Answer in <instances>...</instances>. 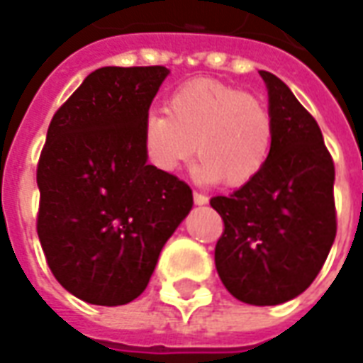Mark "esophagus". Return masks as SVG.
Wrapping results in <instances>:
<instances>
[{"mask_svg":"<svg viewBox=\"0 0 363 363\" xmlns=\"http://www.w3.org/2000/svg\"><path fill=\"white\" fill-rule=\"evenodd\" d=\"M192 199H194V202H196L199 206H202V204H206V202H208V196H204V194H200V192H196V190H194Z\"/></svg>","mask_w":363,"mask_h":363,"instance_id":"34e87169","label":"esophagus"}]
</instances>
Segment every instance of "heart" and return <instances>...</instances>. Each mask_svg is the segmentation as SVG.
<instances>
[{"mask_svg": "<svg viewBox=\"0 0 363 363\" xmlns=\"http://www.w3.org/2000/svg\"><path fill=\"white\" fill-rule=\"evenodd\" d=\"M273 138V113L261 98L196 78L169 96L164 111L147 116L141 143L147 161L163 173H174L196 151L200 181L238 189L265 169Z\"/></svg>", "mask_w": 363, "mask_h": 363, "instance_id": "1", "label": "heart"}]
</instances>
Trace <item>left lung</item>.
I'll return each instance as SVG.
<instances>
[{
	"label": "left lung",
	"instance_id": "left-lung-1",
	"mask_svg": "<svg viewBox=\"0 0 363 363\" xmlns=\"http://www.w3.org/2000/svg\"><path fill=\"white\" fill-rule=\"evenodd\" d=\"M275 121L273 149L257 179L210 206L224 222L214 250L232 295L281 305L311 287L336 238L334 161L320 128L277 76L259 70Z\"/></svg>",
	"mask_w": 363,
	"mask_h": 363
}]
</instances>
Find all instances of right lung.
<instances>
[{
	"mask_svg": "<svg viewBox=\"0 0 363 363\" xmlns=\"http://www.w3.org/2000/svg\"><path fill=\"white\" fill-rule=\"evenodd\" d=\"M169 70L104 67L50 120L37 164V234L52 275L90 305H128L192 208L184 181L147 164L141 133Z\"/></svg>",
	"mask_w": 363,
	"mask_h": 363,
	"instance_id": "obj_1",
	"label": "right lung"
}]
</instances>
